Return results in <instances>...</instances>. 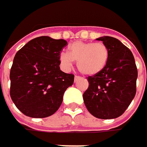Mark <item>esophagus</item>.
<instances>
[{
  "label": "esophagus",
  "mask_w": 147,
  "mask_h": 147,
  "mask_svg": "<svg viewBox=\"0 0 147 147\" xmlns=\"http://www.w3.org/2000/svg\"><path fill=\"white\" fill-rule=\"evenodd\" d=\"M74 80H75V82H78V81L82 80V77H80V76H75V77H74Z\"/></svg>",
  "instance_id": "obj_1"
}]
</instances>
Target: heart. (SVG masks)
<instances>
[{
	"instance_id": "heart-1",
	"label": "heart",
	"mask_w": 147,
	"mask_h": 147,
	"mask_svg": "<svg viewBox=\"0 0 147 147\" xmlns=\"http://www.w3.org/2000/svg\"><path fill=\"white\" fill-rule=\"evenodd\" d=\"M109 59V49L103 43L76 42L69 47V53L61 52V68L71 71L75 60L78 69L86 76H95L105 67Z\"/></svg>"
}]
</instances>
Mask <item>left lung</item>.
<instances>
[{
	"mask_svg": "<svg viewBox=\"0 0 147 147\" xmlns=\"http://www.w3.org/2000/svg\"><path fill=\"white\" fill-rule=\"evenodd\" d=\"M96 40L109 49V59L100 73L88 78L89 86L83 101L94 117L113 119L120 117L134 98L138 71L132 52L119 40L111 36Z\"/></svg>",
	"mask_w": 147,
	"mask_h": 147,
	"instance_id": "obj_1",
	"label": "left lung"
}]
</instances>
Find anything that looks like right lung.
Here are the masks:
<instances>
[{"mask_svg":"<svg viewBox=\"0 0 147 147\" xmlns=\"http://www.w3.org/2000/svg\"><path fill=\"white\" fill-rule=\"evenodd\" d=\"M67 44L63 39L39 36L16 53L10 71V95L25 116L43 118L55 113L74 75L59 68V54Z\"/></svg>","mask_w":147,"mask_h":147,"instance_id":"right-lung-1","label":"right lung"}]
</instances>
